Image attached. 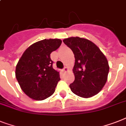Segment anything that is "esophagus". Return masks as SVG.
Returning a JSON list of instances; mask_svg holds the SVG:
<instances>
[{
	"mask_svg": "<svg viewBox=\"0 0 126 126\" xmlns=\"http://www.w3.org/2000/svg\"><path fill=\"white\" fill-rule=\"evenodd\" d=\"M67 70H68V68H67V67H66V66H65V67H64V68H63V71H64V72H66V71H67Z\"/></svg>",
	"mask_w": 126,
	"mask_h": 126,
	"instance_id": "1",
	"label": "esophagus"
}]
</instances>
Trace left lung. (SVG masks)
<instances>
[{
  "instance_id": "1",
  "label": "left lung",
  "mask_w": 126,
  "mask_h": 126,
  "mask_svg": "<svg viewBox=\"0 0 126 126\" xmlns=\"http://www.w3.org/2000/svg\"><path fill=\"white\" fill-rule=\"evenodd\" d=\"M63 43L72 50L75 58V79L69 85L72 92L82 98L97 94L106 84L109 73L106 56L94 43L86 39L69 37Z\"/></svg>"
}]
</instances>
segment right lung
Here are the masks:
<instances>
[{
    "label": "right lung",
    "instance_id": "obj_1",
    "mask_svg": "<svg viewBox=\"0 0 126 126\" xmlns=\"http://www.w3.org/2000/svg\"><path fill=\"white\" fill-rule=\"evenodd\" d=\"M61 43L58 39L41 40L30 46L21 56L15 76L21 89L30 98L43 100L55 91L61 79L59 72L53 68L50 54Z\"/></svg>",
    "mask_w": 126,
    "mask_h": 126
}]
</instances>
